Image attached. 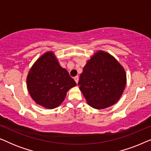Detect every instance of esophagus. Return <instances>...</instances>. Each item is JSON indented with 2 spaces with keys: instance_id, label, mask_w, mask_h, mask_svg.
Listing matches in <instances>:
<instances>
[{
  "instance_id": "34e87169",
  "label": "esophagus",
  "mask_w": 151,
  "mask_h": 151,
  "mask_svg": "<svg viewBox=\"0 0 151 151\" xmlns=\"http://www.w3.org/2000/svg\"><path fill=\"white\" fill-rule=\"evenodd\" d=\"M74 80H75L76 83L78 84V80H79V77H78V76H76V77H74Z\"/></svg>"
}]
</instances>
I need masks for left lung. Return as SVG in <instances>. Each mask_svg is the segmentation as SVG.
<instances>
[{
	"mask_svg": "<svg viewBox=\"0 0 151 151\" xmlns=\"http://www.w3.org/2000/svg\"><path fill=\"white\" fill-rule=\"evenodd\" d=\"M126 83L127 74L122 66L109 53L98 51L84 66L78 86L88 105L103 109L119 100Z\"/></svg>",
	"mask_w": 151,
	"mask_h": 151,
	"instance_id": "obj_1",
	"label": "left lung"
}]
</instances>
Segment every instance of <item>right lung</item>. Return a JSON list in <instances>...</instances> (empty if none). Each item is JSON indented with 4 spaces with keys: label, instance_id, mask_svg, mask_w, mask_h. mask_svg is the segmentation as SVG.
<instances>
[{
    "label": "right lung",
    "instance_id": "1",
    "mask_svg": "<svg viewBox=\"0 0 151 151\" xmlns=\"http://www.w3.org/2000/svg\"><path fill=\"white\" fill-rule=\"evenodd\" d=\"M75 86L76 82L60 65L53 51L41 55L27 77V86L32 98L36 104L49 109L60 105L67 92Z\"/></svg>",
    "mask_w": 151,
    "mask_h": 151
}]
</instances>
